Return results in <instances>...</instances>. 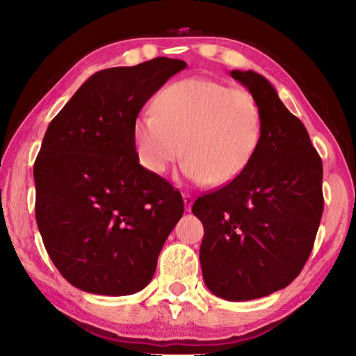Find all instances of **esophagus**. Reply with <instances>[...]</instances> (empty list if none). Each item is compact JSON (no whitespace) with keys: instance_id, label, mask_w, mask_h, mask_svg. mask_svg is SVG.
Masks as SVG:
<instances>
[{"instance_id":"1","label":"esophagus","mask_w":356,"mask_h":356,"mask_svg":"<svg viewBox=\"0 0 356 356\" xmlns=\"http://www.w3.org/2000/svg\"><path fill=\"white\" fill-rule=\"evenodd\" d=\"M184 202H185V210L190 211L191 207H193V202H194V197L191 196V194H184Z\"/></svg>"}]
</instances>
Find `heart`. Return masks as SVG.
<instances>
[{
  "mask_svg": "<svg viewBox=\"0 0 356 356\" xmlns=\"http://www.w3.org/2000/svg\"><path fill=\"white\" fill-rule=\"evenodd\" d=\"M262 136V111L247 89L208 79L172 83L157 95L154 113L132 124L136 157L165 176L182 154L184 177L197 185H225L252 162Z\"/></svg>",
  "mask_w": 356,
  "mask_h": 356,
  "instance_id": "heart-1",
  "label": "heart"
}]
</instances>
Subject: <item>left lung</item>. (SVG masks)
<instances>
[{
    "instance_id": "left-lung-1",
    "label": "left lung",
    "mask_w": 356,
    "mask_h": 356,
    "mask_svg": "<svg viewBox=\"0 0 356 356\" xmlns=\"http://www.w3.org/2000/svg\"><path fill=\"white\" fill-rule=\"evenodd\" d=\"M229 75L259 103L261 142L247 168L200 196L193 213L204 225L207 287L227 301H248L287 287L307 262L324 210L323 160L267 79Z\"/></svg>"
}]
</instances>
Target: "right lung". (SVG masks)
<instances>
[{"mask_svg": "<svg viewBox=\"0 0 356 356\" xmlns=\"http://www.w3.org/2000/svg\"><path fill=\"white\" fill-rule=\"evenodd\" d=\"M182 60L109 67L83 83L49 123L33 165L35 218L61 276L88 293L124 296L154 276L184 199L138 163L132 124Z\"/></svg>", "mask_w": 356, "mask_h": 356, "instance_id": "add662e5", "label": "right lung"}]
</instances>
